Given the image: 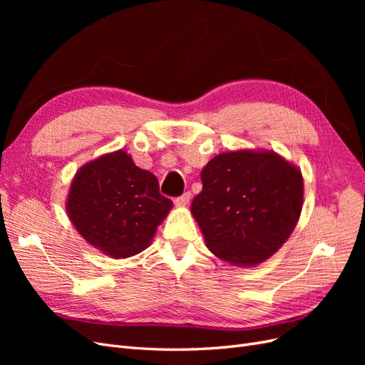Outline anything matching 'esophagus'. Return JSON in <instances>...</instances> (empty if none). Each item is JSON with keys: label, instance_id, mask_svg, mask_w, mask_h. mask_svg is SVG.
<instances>
[{"label": "esophagus", "instance_id": "obj_1", "mask_svg": "<svg viewBox=\"0 0 365 365\" xmlns=\"http://www.w3.org/2000/svg\"><path fill=\"white\" fill-rule=\"evenodd\" d=\"M190 197H192V193H190V192H185L184 195H181V196H178V197H175V204L178 205V207H184V205L189 204Z\"/></svg>", "mask_w": 365, "mask_h": 365}]
</instances>
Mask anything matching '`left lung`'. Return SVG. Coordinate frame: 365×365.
<instances>
[{"mask_svg": "<svg viewBox=\"0 0 365 365\" xmlns=\"http://www.w3.org/2000/svg\"><path fill=\"white\" fill-rule=\"evenodd\" d=\"M192 202L208 250L237 267H252L292 233L303 205V176L275 152L219 153L201 172Z\"/></svg>", "mask_w": 365, "mask_h": 365, "instance_id": "obj_1", "label": "left lung"}]
</instances>
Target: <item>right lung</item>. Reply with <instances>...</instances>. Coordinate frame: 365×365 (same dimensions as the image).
Listing matches in <instances>:
<instances>
[{
    "mask_svg": "<svg viewBox=\"0 0 365 365\" xmlns=\"http://www.w3.org/2000/svg\"><path fill=\"white\" fill-rule=\"evenodd\" d=\"M170 208L155 175L140 169L125 150L85 164L67 200L68 216L81 236L114 259L148 248Z\"/></svg>",
    "mask_w": 365,
    "mask_h": 365,
    "instance_id": "add662e5",
    "label": "right lung"
}]
</instances>
